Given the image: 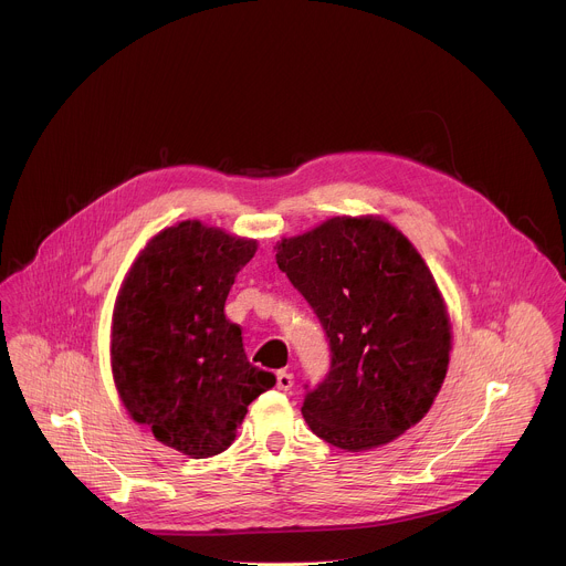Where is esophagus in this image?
<instances>
[{"label": "esophagus", "instance_id": "1", "mask_svg": "<svg viewBox=\"0 0 566 566\" xmlns=\"http://www.w3.org/2000/svg\"><path fill=\"white\" fill-rule=\"evenodd\" d=\"M294 386V375L287 370H279L276 373V388L279 390H290Z\"/></svg>", "mask_w": 566, "mask_h": 566}]
</instances>
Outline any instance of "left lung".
Masks as SVG:
<instances>
[{"mask_svg": "<svg viewBox=\"0 0 566 566\" xmlns=\"http://www.w3.org/2000/svg\"><path fill=\"white\" fill-rule=\"evenodd\" d=\"M279 270L323 324L331 366L305 386L303 416L324 442L364 451L416 424L449 366L451 324L416 248L377 218H333L283 240Z\"/></svg>", "mask_w": 566, "mask_h": 566, "instance_id": "8db88e82", "label": "left lung"}]
</instances>
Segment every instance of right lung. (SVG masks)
<instances>
[{"instance_id":"add662e5","label":"right lung","mask_w":566,"mask_h":566,"mask_svg":"<svg viewBox=\"0 0 566 566\" xmlns=\"http://www.w3.org/2000/svg\"><path fill=\"white\" fill-rule=\"evenodd\" d=\"M256 242L200 222L165 229L133 263L113 316V377L128 413L196 460L231 447L274 375L254 368L224 316Z\"/></svg>"}]
</instances>
